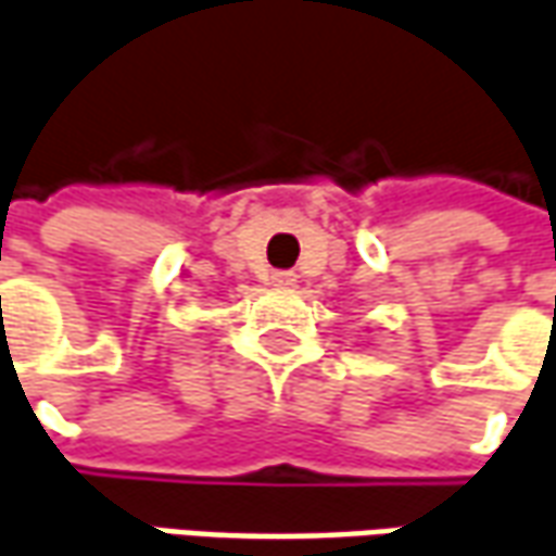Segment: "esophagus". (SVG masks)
I'll list each match as a JSON object with an SVG mask.
<instances>
[{"label": "esophagus", "mask_w": 556, "mask_h": 556, "mask_svg": "<svg viewBox=\"0 0 556 556\" xmlns=\"http://www.w3.org/2000/svg\"><path fill=\"white\" fill-rule=\"evenodd\" d=\"M274 282H277V286H294L298 277H294L292 270H277V274H274Z\"/></svg>", "instance_id": "34e87169"}]
</instances>
